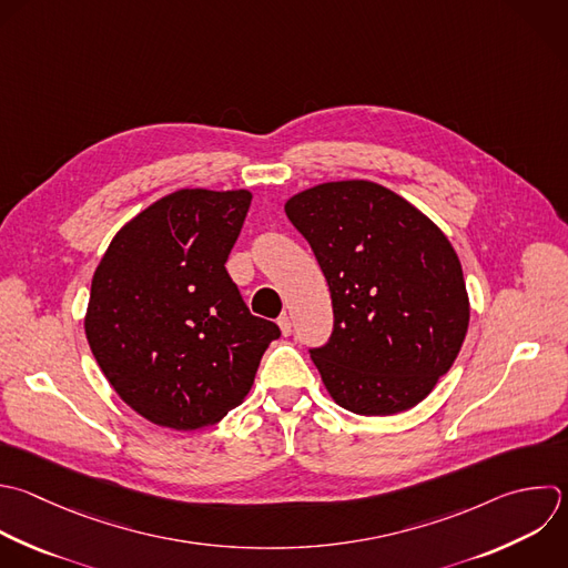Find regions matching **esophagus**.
Masks as SVG:
<instances>
[{"instance_id": "obj_1", "label": "esophagus", "mask_w": 568, "mask_h": 568, "mask_svg": "<svg viewBox=\"0 0 568 568\" xmlns=\"http://www.w3.org/2000/svg\"><path fill=\"white\" fill-rule=\"evenodd\" d=\"M277 326H280V331H282V335H291V331H293V324H291V317L284 313V315H280V320H277Z\"/></svg>"}]
</instances>
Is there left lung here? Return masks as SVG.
Returning a JSON list of instances; mask_svg holds the SVG:
<instances>
[{
	"instance_id": "left-lung-1",
	"label": "left lung",
	"mask_w": 568,
	"mask_h": 568,
	"mask_svg": "<svg viewBox=\"0 0 568 568\" xmlns=\"http://www.w3.org/2000/svg\"><path fill=\"white\" fill-rule=\"evenodd\" d=\"M284 211L328 282L333 333L311 359L331 397L357 415L419 404L453 366L470 315L446 235L366 180L317 184Z\"/></svg>"
}]
</instances>
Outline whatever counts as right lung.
<instances>
[{
	"label": "right lung",
	"instance_id": "right-lung-1",
	"mask_svg": "<svg viewBox=\"0 0 568 568\" xmlns=\"http://www.w3.org/2000/svg\"><path fill=\"white\" fill-rule=\"evenodd\" d=\"M251 200L244 189L175 191L124 224L95 268L87 339L115 393L158 426L220 422L280 337L224 266Z\"/></svg>",
	"mask_w": 568,
	"mask_h": 568
}]
</instances>
